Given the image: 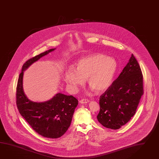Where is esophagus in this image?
Masks as SVG:
<instances>
[{
  "label": "esophagus",
  "instance_id": "obj_1",
  "mask_svg": "<svg viewBox=\"0 0 159 159\" xmlns=\"http://www.w3.org/2000/svg\"><path fill=\"white\" fill-rule=\"evenodd\" d=\"M89 102V100L88 99L83 98V99H81V100L80 101V102L81 103V104H85V103H87V102Z\"/></svg>",
  "mask_w": 159,
  "mask_h": 159
}]
</instances>
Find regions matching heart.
<instances>
[{
	"label": "heart",
	"instance_id": "heart-1",
	"mask_svg": "<svg viewBox=\"0 0 159 159\" xmlns=\"http://www.w3.org/2000/svg\"><path fill=\"white\" fill-rule=\"evenodd\" d=\"M118 69V63L112 57L96 54L83 57L76 69L70 67L66 73L65 80L73 91H77L87 79L88 85L96 92L107 89L112 81Z\"/></svg>",
	"mask_w": 159,
	"mask_h": 159
}]
</instances>
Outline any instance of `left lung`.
<instances>
[{"instance_id": "left-lung-1", "label": "left lung", "mask_w": 159, "mask_h": 159, "mask_svg": "<svg viewBox=\"0 0 159 159\" xmlns=\"http://www.w3.org/2000/svg\"><path fill=\"white\" fill-rule=\"evenodd\" d=\"M143 94V74L132 54L121 73L100 96L98 121L107 128L120 129L134 115Z\"/></svg>"}]
</instances>
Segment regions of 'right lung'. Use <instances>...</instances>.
Wrapping results in <instances>:
<instances>
[{
    "label": "right lung",
    "mask_w": 159,
    "mask_h": 159,
    "mask_svg": "<svg viewBox=\"0 0 159 159\" xmlns=\"http://www.w3.org/2000/svg\"><path fill=\"white\" fill-rule=\"evenodd\" d=\"M54 49H49L25 61L16 89V106L20 115L39 134L49 139L59 138L68 130L78 101L73 96L57 93L47 102H32L25 94L22 79L24 70Z\"/></svg>",
    "instance_id": "add662e5"
}]
</instances>
